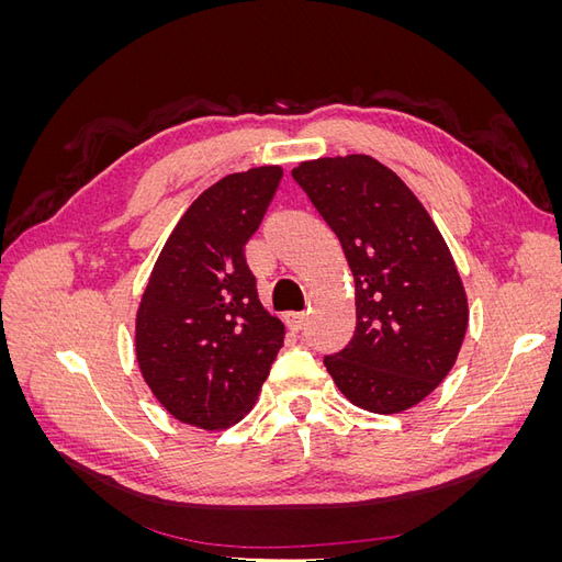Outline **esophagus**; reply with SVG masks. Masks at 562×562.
<instances>
[{
	"label": "esophagus",
	"instance_id": "1",
	"mask_svg": "<svg viewBox=\"0 0 562 562\" xmlns=\"http://www.w3.org/2000/svg\"><path fill=\"white\" fill-rule=\"evenodd\" d=\"M283 318H285L288 330H293V333H300L304 328V323H307V314L304 312H288Z\"/></svg>",
	"mask_w": 562,
	"mask_h": 562
}]
</instances>
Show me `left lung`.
<instances>
[{"instance_id":"obj_1","label":"left lung","mask_w":562,"mask_h":562,"mask_svg":"<svg viewBox=\"0 0 562 562\" xmlns=\"http://www.w3.org/2000/svg\"><path fill=\"white\" fill-rule=\"evenodd\" d=\"M293 178L337 234L356 285L351 342L323 363L353 405L403 413L446 380L464 342L469 304L450 248L378 159L302 161Z\"/></svg>"}]
</instances>
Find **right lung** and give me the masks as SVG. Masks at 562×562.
<instances>
[{
	"mask_svg": "<svg viewBox=\"0 0 562 562\" xmlns=\"http://www.w3.org/2000/svg\"><path fill=\"white\" fill-rule=\"evenodd\" d=\"M260 166L211 184L168 236L135 316V356L176 419L217 431L258 398L285 328L258 300L244 246L281 182Z\"/></svg>",
	"mask_w": 562,
	"mask_h": 562,
	"instance_id": "right-lung-1",
	"label": "right lung"
}]
</instances>
